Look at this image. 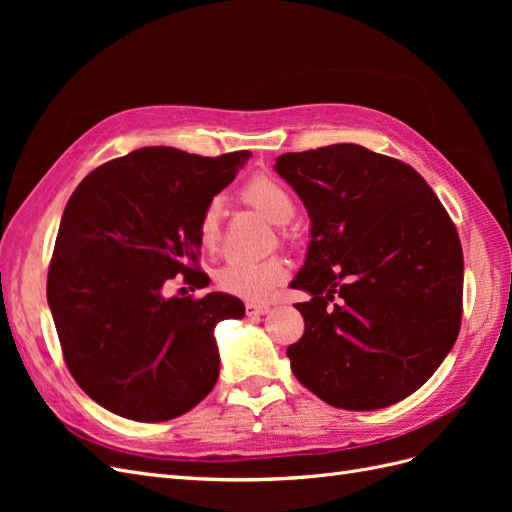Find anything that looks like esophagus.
<instances>
[{
	"label": "esophagus",
	"mask_w": 512,
	"mask_h": 512,
	"mask_svg": "<svg viewBox=\"0 0 512 512\" xmlns=\"http://www.w3.org/2000/svg\"><path fill=\"white\" fill-rule=\"evenodd\" d=\"M269 312H271L269 305H258V303H247L245 305V314L250 318H260V316H265Z\"/></svg>",
	"instance_id": "1"
}]
</instances>
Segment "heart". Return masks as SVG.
<instances>
[{
	"label": "heart",
	"instance_id": "heart-1",
	"mask_svg": "<svg viewBox=\"0 0 512 512\" xmlns=\"http://www.w3.org/2000/svg\"><path fill=\"white\" fill-rule=\"evenodd\" d=\"M243 203L260 211L273 224H288L294 215V198L284 183L273 177H254L241 190ZM198 239L205 250L215 252L222 241V198L215 196L198 215ZM288 277V265L280 256L258 262H228L218 273V286L243 301L262 303L273 290L284 284Z\"/></svg>",
	"mask_w": 512,
	"mask_h": 512
}]
</instances>
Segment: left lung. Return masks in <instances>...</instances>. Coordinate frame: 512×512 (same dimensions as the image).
I'll list each match as a JSON object with an SVG mask.
<instances>
[{"label": "left lung", "mask_w": 512, "mask_h": 512, "mask_svg": "<svg viewBox=\"0 0 512 512\" xmlns=\"http://www.w3.org/2000/svg\"><path fill=\"white\" fill-rule=\"evenodd\" d=\"M273 168L303 200L312 237L290 282L312 297L297 303L305 333L286 350L292 374L335 408L397 404L455 346V224L412 166L361 145L284 153Z\"/></svg>", "instance_id": "1"}]
</instances>
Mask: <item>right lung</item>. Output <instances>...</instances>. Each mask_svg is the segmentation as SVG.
<instances>
[{"label": "right lung", "mask_w": 512, "mask_h": 512, "mask_svg": "<svg viewBox=\"0 0 512 512\" xmlns=\"http://www.w3.org/2000/svg\"><path fill=\"white\" fill-rule=\"evenodd\" d=\"M143 147L98 166L61 215L46 282L72 378L117 416L162 423L203 401L218 382L215 324L243 318L226 292L166 297V284L209 286L196 271L198 215L250 160Z\"/></svg>", "instance_id": "1"}]
</instances>
